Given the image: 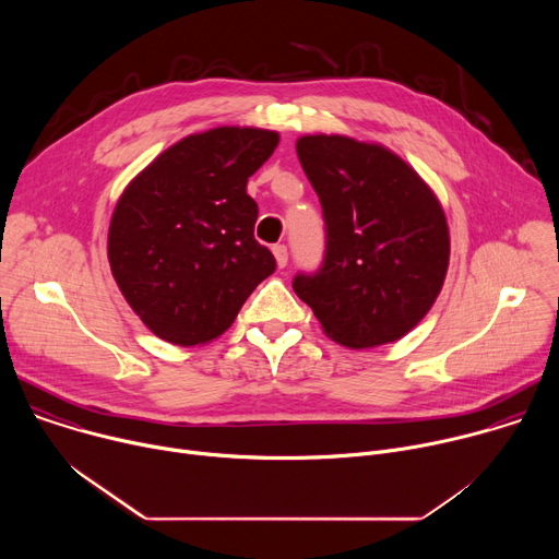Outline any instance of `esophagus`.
I'll list each match as a JSON object with an SVG mask.
<instances>
[{
	"mask_svg": "<svg viewBox=\"0 0 559 559\" xmlns=\"http://www.w3.org/2000/svg\"><path fill=\"white\" fill-rule=\"evenodd\" d=\"M272 252H274L276 265H278V267H285V265H287V248H285V246H274Z\"/></svg>",
	"mask_w": 559,
	"mask_h": 559,
	"instance_id": "1",
	"label": "esophagus"
}]
</instances>
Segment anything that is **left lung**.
Wrapping results in <instances>:
<instances>
[{
    "instance_id": "left-lung-1",
    "label": "left lung",
    "mask_w": 559,
    "mask_h": 559,
    "mask_svg": "<svg viewBox=\"0 0 559 559\" xmlns=\"http://www.w3.org/2000/svg\"><path fill=\"white\" fill-rule=\"evenodd\" d=\"M298 162L323 205L325 259L294 292L349 349L401 341L436 302L449 225L433 190L395 152L343 134H305Z\"/></svg>"
}]
</instances>
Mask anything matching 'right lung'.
Returning a JSON list of instances; mask_svg holds the SVG:
<instances>
[{
	"label": "right lung",
	"instance_id": "right-lung-1",
	"mask_svg": "<svg viewBox=\"0 0 559 559\" xmlns=\"http://www.w3.org/2000/svg\"><path fill=\"white\" fill-rule=\"evenodd\" d=\"M278 132L221 126L158 154L119 197L110 229L112 276L143 325L173 345L218 338L276 261L254 238L248 179Z\"/></svg>",
	"mask_w": 559,
	"mask_h": 559
}]
</instances>
